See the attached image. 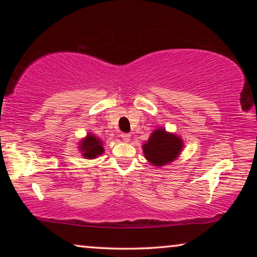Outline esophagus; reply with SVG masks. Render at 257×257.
<instances>
[{"label":"esophagus","mask_w":257,"mask_h":257,"mask_svg":"<svg viewBox=\"0 0 257 257\" xmlns=\"http://www.w3.org/2000/svg\"><path fill=\"white\" fill-rule=\"evenodd\" d=\"M121 138H122V141L124 143H129L130 139H132V136H130L129 134H122V135H121Z\"/></svg>","instance_id":"34e87169"}]
</instances>
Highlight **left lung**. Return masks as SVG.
<instances>
[{
  "mask_svg": "<svg viewBox=\"0 0 257 257\" xmlns=\"http://www.w3.org/2000/svg\"><path fill=\"white\" fill-rule=\"evenodd\" d=\"M184 146L180 136L159 127L151 134L149 141L142 147L145 159L154 167L161 168L179 158Z\"/></svg>",
  "mask_w": 257,
  "mask_h": 257,
  "instance_id": "1",
  "label": "left lung"
}]
</instances>
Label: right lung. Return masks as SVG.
I'll use <instances>...</instances> for the list:
<instances>
[{"label": "right lung", "mask_w": 257, "mask_h": 257, "mask_svg": "<svg viewBox=\"0 0 257 257\" xmlns=\"http://www.w3.org/2000/svg\"><path fill=\"white\" fill-rule=\"evenodd\" d=\"M78 149L82 158L87 160L97 159L99 155L104 153L103 141L92 133H88L84 138L80 139V142L78 143Z\"/></svg>", "instance_id": "1"}]
</instances>
